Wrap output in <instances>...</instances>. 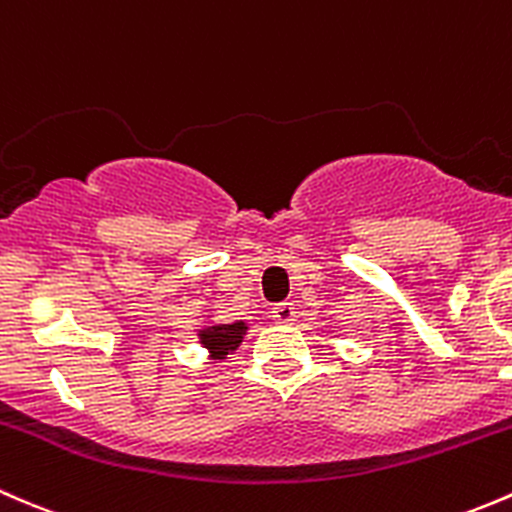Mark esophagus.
I'll list each match as a JSON object with an SVG mask.
<instances>
[{
	"mask_svg": "<svg viewBox=\"0 0 512 512\" xmlns=\"http://www.w3.org/2000/svg\"><path fill=\"white\" fill-rule=\"evenodd\" d=\"M271 313H273V320H276V323H281V325H291L295 320L293 303H278L276 308L271 310Z\"/></svg>",
	"mask_w": 512,
	"mask_h": 512,
	"instance_id": "34e87169",
	"label": "esophagus"
}]
</instances>
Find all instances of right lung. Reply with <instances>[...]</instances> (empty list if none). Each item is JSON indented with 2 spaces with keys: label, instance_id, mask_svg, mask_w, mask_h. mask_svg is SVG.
Instances as JSON below:
<instances>
[{
  "label": "right lung",
  "instance_id": "1",
  "mask_svg": "<svg viewBox=\"0 0 512 512\" xmlns=\"http://www.w3.org/2000/svg\"><path fill=\"white\" fill-rule=\"evenodd\" d=\"M246 330L249 325L244 320H236V323H212L209 320L204 328H199V345L209 352V360H226V355H234V350H239Z\"/></svg>",
  "mask_w": 512,
  "mask_h": 512
}]
</instances>
